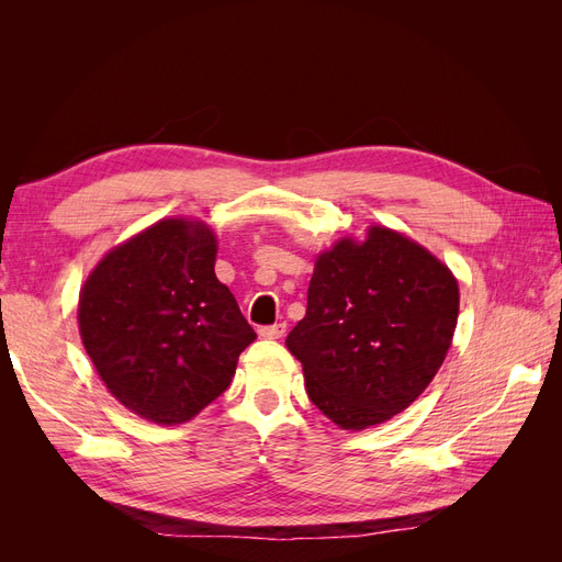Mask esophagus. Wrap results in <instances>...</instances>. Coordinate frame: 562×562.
<instances>
[{
  "instance_id": "obj_1",
  "label": "esophagus",
  "mask_w": 562,
  "mask_h": 562,
  "mask_svg": "<svg viewBox=\"0 0 562 562\" xmlns=\"http://www.w3.org/2000/svg\"><path fill=\"white\" fill-rule=\"evenodd\" d=\"M258 333L265 339H279L285 333V323H274V326H262Z\"/></svg>"
}]
</instances>
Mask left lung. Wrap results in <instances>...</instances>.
<instances>
[{
  "label": "left lung",
  "mask_w": 562,
  "mask_h": 562,
  "mask_svg": "<svg viewBox=\"0 0 562 562\" xmlns=\"http://www.w3.org/2000/svg\"><path fill=\"white\" fill-rule=\"evenodd\" d=\"M459 288L438 258L386 227L321 252L307 314L285 347L302 363L307 394L342 429H368L403 413L443 366Z\"/></svg>",
  "instance_id": "1"
}]
</instances>
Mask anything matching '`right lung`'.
<instances>
[{"mask_svg": "<svg viewBox=\"0 0 562 562\" xmlns=\"http://www.w3.org/2000/svg\"><path fill=\"white\" fill-rule=\"evenodd\" d=\"M215 234L168 217L110 250L79 295L81 342L110 394L155 424H182L229 386L252 342L215 277Z\"/></svg>", "mask_w": 562, "mask_h": 562, "instance_id": "right-lung-1", "label": "right lung"}]
</instances>
